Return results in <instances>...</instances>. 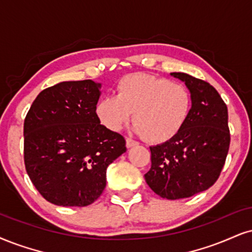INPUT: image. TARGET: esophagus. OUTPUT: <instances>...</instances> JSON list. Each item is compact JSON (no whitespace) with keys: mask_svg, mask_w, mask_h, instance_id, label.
I'll return each instance as SVG.
<instances>
[{"mask_svg":"<svg viewBox=\"0 0 252 252\" xmlns=\"http://www.w3.org/2000/svg\"><path fill=\"white\" fill-rule=\"evenodd\" d=\"M135 145H138V142L134 141V140H132V139H129V138L126 139V147L127 148H131V147H133V146H135Z\"/></svg>","mask_w":252,"mask_h":252,"instance_id":"esophagus-1","label":"esophagus"}]
</instances>
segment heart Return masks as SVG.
<instances>
[{
    "instance_id": "b5f03b06",
    "label": "heart",
    "mask_w": 252,
    "mask_h": 252,
    "mask_svg": "<svg viewBox=\"0 0 252 252\" xmlns=\"http://www.w3.org/2000/svg\"><path fill=\"white\" fill-rule=\"evenodd\" d=\"M190 108L191 95L182 84L147 73H132L118 82L116 95L97 102L95 114L101 125L118 132L133 112V131L152 144H161L178 134Z\"/></svg>"
}]
</instances>
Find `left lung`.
<instances>
[{
  "label": "left lung",
  "mask_w": 252,
  "mask_h": 252,
  "mask_svg": "<svg viewBox=\"0 0 252 252\" xmlns=\"http://www.w3.org/2000/svg\"><path fill=\"white\" fill-rule=\"evenodd\" d=\"M170 76L187 86L190 113L178 134L150 147L152 167L145 180L159 196L179 200L207 190L216 182L228 154L230 133L228 108L209 83L183 72Z\"/></svg>",
  "instance_id": "obj_1"
}]
</instances>
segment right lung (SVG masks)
<instances>
[{
    "label": "right lung",
    "instance_id": "right-lung-1",
    "mask_svg": "<svg viewBox=\"0 0 252 252\" xmlns=\"http://www.w3.org/2000/svg\"><path fill=\"white\" fill-rule=\"evenodd\" d=\"M101 84L61 82L43 90L24 120V163L39 194L61 207H86L106 186V169L126 152L119 133L101 125Z\"/></svg>",
    "mask_w": 252,
    "mask_h": 252
}]
</instances>
